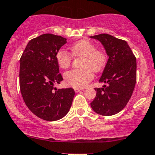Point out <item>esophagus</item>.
I'll use <instances>...</instances> for the list:
<instances>
[{"mask_svg":"<svg viewBox=\"0 0 155 155\" xmlns=\"http://www.w3.org/2000/svg\"><path fill=\"white\" fill-rule=\"evenodd\" d=\"M74 91H75V92H76V93H78V92L80 91L81 89L80 88H78V87H75Z\"/></svg>","mask_w":155,"mask_h":155,"instance_id":"esophagus-1","label":"esophagus"}]
</instances>
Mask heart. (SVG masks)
<instances>
[{
    "label": "heart",
    "mask_w": 155,
    "mask_h": 155,
    "mask_svg": "<svg viewBox=\"0 0 155 155\" xmlns=\"http://www.w3.org/2000/svg\"><path fill=\"white\" fill-rule=\"evenodd\" d=\"M73 55L82 57L80 69H73L64 73V80L74 87H85L94 77L93 71L100 72L106 64V56L96 46L86 40L76 42L71 47ZM56 61L61 68H68L71 64L72 55L67 50L61 48L56 54Z\"/></svg>",
    "instance_id": "heart-1"
}]
</instances>
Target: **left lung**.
I'll return each mask as SVG.
<instances>
[{
  "label": "left lung",
  "instance_id": "1",
  "mask_svg": "<svg viewBox=\"0 0 155 155\" xmlns=\"http://www.w3.org/2000/svg\"><path fill=\"white\" fill-rule=\"evenodd\" d=\"M101 42L109 59L100 82L107 84L97 87L96 97L91 107L101 115H113L126 107L137 82V59L126 41L107 34L92 36Z\"/></svg>",
  "mask_w": 155,
  "mask_h": 155
}]
</instances>
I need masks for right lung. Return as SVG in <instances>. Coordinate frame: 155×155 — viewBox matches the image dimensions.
I'll use <instances>...</instances> for the list:
<instances>
[{
  "label": "right lung",
  "mask_w": 155,
  "mask_h": 155,
  "mask_svg": "<svg viewBox=\"0 0 155 155\" xmlns=\"http://www.w3.org/2000/svg\"><path fill=\"white\" fill-rule=\"evenodd\" d=\"M67 39L44 34L28 42L20 58L19 85L28 108L43 120L54 121L68 114L75 91L57 89L54 84L63 80L59 73L56 54Z\"/></svg>",
  "instance_id": "obj_1"
}]
</instances>
